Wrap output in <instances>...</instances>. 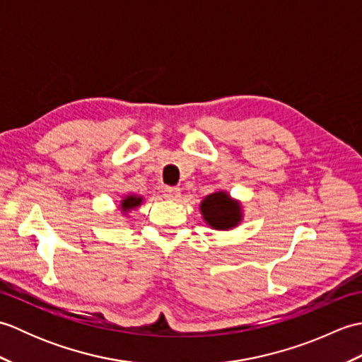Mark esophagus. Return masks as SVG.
Returning a JSON list of instances; mask_svg holds the SVG:
<instances>
[{"label": "esophagus", "mask_w": 362, "mask_h": 362, "mask_svg": "<svg viewBox=\"0 0 362 362\" xmlns=\"http://www.w3.org/2000/svg\"><path fill=\"white\" fill-rule=\"evenodd\" d=\"M163 194L166 199H171V201H177L180 197V189L175 187H165L163 188Z\"/></svg>", "instance_id": "esophagus-1"}]
</instances>
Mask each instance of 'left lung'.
I'll list each match as a JSON object with an SVG mask.
<instances>
[{"mask_svg": "<svg viewBox=\"0 0 362 362\" xmlns=\"http://www.w3.org/2000/svg\"><path fill=\"white\" fill-rule=\"evenodd\" d=\"M201 213L204 221L214 230H230L243 221L241 204L226 191L206 196L201 204Z\"/></svg>", "mask_w": 362, "mask_h": 362, "instance_id": "left-lung-1", "label": "left lung"}]
</instances>
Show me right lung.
I'll return each instance as SVG.
<instances>
[{
  "label": "right lung",
  "instance_id": "1",
  "mask_svg": "<svg viewBox=\"0 0 362 362\" xmlns=\"http://www.w3.org/2000/svg\"><path fill=\"white\" fill-rule=\"evenodd\" d=\"M141 202H143V197H141V196L129 194V196H126V197L121 201V206H119V209H121L122 213H127V211H130V210L136 209L138 205H141Z\"/></svg>",
  "mask_w": 362,
  "mask_h": 362
}]
</instances>
